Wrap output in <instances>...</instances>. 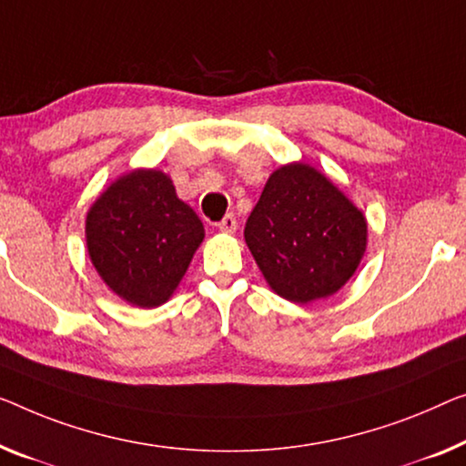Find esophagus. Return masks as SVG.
<instances>
[{"instance_id": "34e87169", "label": "esophagus", "mask_w": 466, "mask_h": 466, "mask_svg": "<svg viewBox=\"0 0 466 466\" xmlns=\"http://www.w3.org/2000/svg\"><path fill=\"white\" fill-rule=\"evenodd\" d=\"M218 228L221 232H228V234H232V232H236V228H238V221H236V218H234V213H228L224 219L219 221L218 224Z\"/></svg>"}]
</instances>
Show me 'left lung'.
I'll return each mask as SVG.
<instances>
[{
	"instance_id": "8db88e82",
	"label": "left lung",
	"mask_w": 466,
	"mask_h": 466,
	"mask_svg": "<svg viewBox=\"0 0 466 466\" xmlns=\"http://www.w3.org/2000/svg\"><path fill=\"white\" fill-rule=\"evenodd\" d=\"M366 219L314 167L274 171L245 226V240L269 287L309 303L337 293L366 251Z\"/></svg>"
}]
</instances>
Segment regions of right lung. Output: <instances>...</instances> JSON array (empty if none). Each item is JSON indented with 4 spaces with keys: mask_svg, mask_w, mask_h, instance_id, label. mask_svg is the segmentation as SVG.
<instances>
[{
    "mask_svg": "<svg viewBox=\"0 0 466 466\" xmlns=\"http://www.w3.org/2000/svg\"><path fill=\"white\" fill-rule=\"evenodd\" d=\"M86 234L102 280L125 301L157 308L182 280L205 230L165 173L140 169L100 194Z\"/></svg>",
    "mask_w": 466,
    "mask_h": 466,
    "instance_id": "1",
    "label": "right lung"
}]
</instances>
